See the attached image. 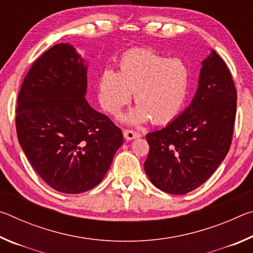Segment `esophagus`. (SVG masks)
Listing matches in <instances>:
<instances>
[{"instance_id": "esophagus-1", "label": "esophagus", "mask_w": 253, "mask_h": 253, "mask_svg": "<svg viewBox=\"0 0 253 253\" xmlns=\"http://www.w3.org/2000/svg\"><path fill=\"white\" fill-rule=\"evenodd\" d=\"M123 134H124V137H125L127 140H132V139L138 138V137H140L139 132L134 131V130H130V129H124L123 130Z\"/></svg>"}]
</instances>
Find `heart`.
<instances>
[{"mask_svg": "<svg viewBox=\"0 0 253 253\" xmlns=\"http://www.w3.org/2000/svg\"><path fill=\"white\" fill-rule=\"evenodd\" d=\"M188 87L190 69L182 59L134 49L119 59L116 72L110 69L102 72L98 98L107 113L116 115L134 92L137 106L122 116L124 123L139 125L152 119L155 124H166L182 110Z\"/></svg>", "mask_w": 253, "mask_h": 253, "instance_id": "1", "label": "heart"}]
</instances>
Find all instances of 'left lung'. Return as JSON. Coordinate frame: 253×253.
<instances>
[{"label":"left lung","mask_w":253,"mask_h":253,"mask_svg":"<svg viewBox=\"0 0 253 253\" xmlns=\"http://www.w3.org/2000/svg\"><path fill=\"white\" fill-rule=\"evenodd\" d=\"M237 111V90L225 62L211 50L202 61L190 106L161 130L148 132L144 169L169 194H186L211 176L228 154Z\"/></svg>","instance_id":"left-lung-1"}]
</instances>
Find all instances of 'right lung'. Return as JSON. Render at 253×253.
Here are the masks:
<instances>
[{
	"mask_svg": "<svg viewBox=\"0 0 253 253\" xmlns=\"http://www.w3.org/2000/svg\"><path fill=\"white\" fill-rule=\"evenodd\" d=\"M87 65L58 43L36 60L21 85L16 134L32 168L55 191L98 185L123 145V132L85 100Z\"/></svg>",
	"mask_w": 253,
	"mask_h": 253,
	"instance_id": "1",
	"label": "right lung"
}]
</instances>
